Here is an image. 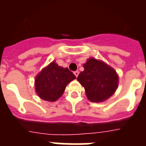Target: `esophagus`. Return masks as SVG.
Listing matches in <instances>:
<instances>
[{
    "mask_svg": "<svg viewBox=\"0 0 146 146\" xmlns=\"http://www.w3.org/2000/svg\"><path fill=\"white\" fill-rule=\"evenodd\" d=\"M74 75L76 76V77H77V76H78V74H79V72L78 71H75V72H74Z\"/></svg>",
    "mask_w": 146,
    "mask_h": 146,
    "instance_id": "obj_1",
    "label": "esophagus"
}]
</instances>
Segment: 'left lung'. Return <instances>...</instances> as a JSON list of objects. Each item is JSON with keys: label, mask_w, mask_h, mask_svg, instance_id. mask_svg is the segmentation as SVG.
Segmentation results:
<instances>
[{"label": "left lung", "mask_w": 146, "mask_h": 146, "mask_svg": "<svg viewBox=\"0 0 146 146\" xmlns=\"http://www.w3.org/2000/svg\"><path fill=\"white\" fill-rule=\"evenodd\" d=\"M83 67L84 71L80 73L77 80L84 87L90 101L102 102L115 92L118 76L114 69L93 58L88 59Z\"/></svg>", "instance_id": "8db88e82"}]
</instances>
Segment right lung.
<instances>
[{
	"instance_id": "add662e5",
	"label": "right lung",
	"mask_w": 146,
	"mask_h": 146,
	"mask_svg": "<svg viewBox=\"0 0 146 146\" xmlns=\"http://www.w3.org/2000/svg\"><path fill=\"white\" fill-rule=\"evenodd\" d=\"M75 78L68 68L59 66L52 61L36 77V92L43 100L55 102L63 95L67 85Z\"/></svg>"
}]
</instances>
